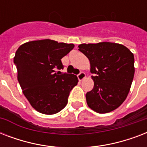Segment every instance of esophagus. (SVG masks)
<instances>
[{
    "label": "esophagus",
    "instance_id": "1",
    "mask_svg": "<svg viewBox=\"0 0 147 147\" xmlns=\"http://www.w3.org/2000/svg\"><path fill=\"white\" fill-rule=\"evenodd\" d=\"M85 76H86V75H85V72H83V71H82V72H80V73H79L78 75V80H79V81L83 80V79H84V78H85Z\"/></svg>",
    "mask_w": 147,
    "mask_h": 147
}]
</instances>
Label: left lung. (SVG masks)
Returning <instances> with one entry per match:
<instances>
[{"instance_id": "obj_1", "label": "left lung", "mask_w": 147, "mask_h": 147, "mask_svg": "<svg viewBox=\"0 0 147 147\" xmlns=\"http://www.w3.org/2000/svg\"><path fill=\"white\" fill-rule=\"evenodd\" d=\"M78 50L89 59L94 88L87 92L88 106L105 114L125 100L134 76V56L123 45L114 42L80 44Z\"/></svg>"}]
</instances>
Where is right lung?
<instances>
[{"label":"right lung","mask_w":147,"mask_h":147,"mask_svg":"<svg viewBox=\"0 0 147 147\" xmlns=\"http://www.w3.org/2000/svg\"><path fill=\"white\" fill-rule=\"evenodd\" d=\"M74 47L72 43L47 39L26 42L15 53L18 82L26 99L37 111L54 114L66 106L78 78L57 70L63 69L61 59Z\"/></svg>","instance_id":"right-lung-1"}]
</instances>
